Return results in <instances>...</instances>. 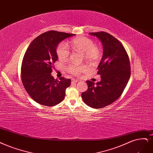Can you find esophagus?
Returning a JSON list of instances; mask_svg holds the SVG:
<instances>
[{"label": "esophagus", "instance_id": "1", "mask_svg": "<svg viewBox=\"0 0 153 153\" xmlns=\"http://www.w3.org/2000/svg\"><path fill=\"white\" fill-rule=\"evenodd\" d=\"M78 82H79V80H75V79H72V80H71L72 83H76Z\"/></svg>", "mask_w": 153, "mask_h": 153}]
</instances>
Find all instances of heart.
Listing matches in <instances>:
<instances>
[{"label": "heart", "mask_w": 153, "mask_h": 153, "mask_svg": "<svg viewBox=\"0 0 153 153\" xmlns=\"http://www.w3.org/2000/svg\"><path fill=\"white\" fill-rule=\"evenodd\" d=\"M72 48L75 51L83 53V58L91 63L97 62L101 56V49L100 47L94 44V41L86 36H77L70 41ZM56 53L58 58L62 61L69 59L70 49L69 45L65 42H62L57 46ZM87 67L85 65H76L71 64L66 67V71L70 74L78 76L85 71Z\"/></svg>", "instance_id": "1"}]
</instances>
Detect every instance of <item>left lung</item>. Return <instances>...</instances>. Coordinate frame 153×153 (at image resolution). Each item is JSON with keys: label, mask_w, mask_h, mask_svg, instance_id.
Returning <instances> with one entry per match:
<instances>
[{"label": "left lung", "mask_w": 153, "mask_h": 153, "mask_svg": "<svg viewBox=\"0 0 153 153\" xmlns=\"http://www.w3.org/2000/svg\"><path fill=\"white\" fill-rule=\"evenodd\" d=\"M90 34L96 36L103 45V56L97 67L101 80L96 84L86 81L88 89L82 97L87 106L100 109L112 104L122 94L130 77V59L122 44L113 35L104 31Z\"/></svg>", "instance_id": "1"}]
</instances>
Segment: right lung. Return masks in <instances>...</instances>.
Wrapping results in <instances>:
<instances>
[{
    "label": "right lung",
    "instance_id": "right-lung-1",
    "mask_svg": "<svg viewBox=\"0 0 153 153\" xmlns=\"http://www.w3.org/2000/svg\"><path fill=\"white\" fill-rule=\"evenodd\" d=\"M75 34L54 30L35 38L26 49L21 68V78L26 91L35 102L54 106L63 101L70 79H54L51 75L57 60L56 47L64 39Z\"/></svg>",
    "mask_w": 153,
    "mask_h": 153
}]
</instances>
